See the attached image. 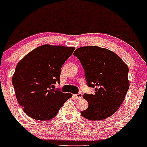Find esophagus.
Returning a JSON list of instances; mask_svg holds the SVG:
<instances>
[{
	"instance_id": "esophagus-1",
	"label": "esophagus",
	"mask_w": 147,
	"mask_h": 147,
	"mask_svg": "<svg viewBox=\"0 0 147 147\" xmlns=\"http://www.w3.org/2000/svg\"><path fill=\"white\" fill-rule=\"evenodd\" d=\"M82 94L81 93H78V94H74V96L75 97L76 99H79V98H82Z\"/></svg>"
}]
</instances>
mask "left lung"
I'll list each match as a JSON object with an SVG mask.
<instances>
[{"mask_svg": "<svg viewBox=\"0 0 147 147\" xmlns=\"http://www.w3.org/2000/svg\"><path fill=\"white\" fill-rule=\"evenodd\" d=\"M74 55L83 67L88 86L96 87L94 94L83 95L89 105L81 115L92 121L109 117L117 111L129 88L128 66L115 53L96 46L78 48Z\"/></svg>", "mask_w": 147, "mask_h": 147, "instance_id": "1", "label": "left lung"}]
</instances>
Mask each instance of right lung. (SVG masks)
<instances>
[{
	"instance_id": "1",
	"label": "right lung",
	"mask_w": 147,
	"mask_h": 147,
	"mask_svg": "<svg viewBox=\"0 0 147 147\" xmlns=\"http://www.w3.org/2000/svg\"><path fill=\"white\" fill-rule=\"evenodd\" d=\"M74 50V47L44 44L17 64L11 81L16 99L30 117L51 119L72 96L55 90L54 85L60 82L61 68Z\"/></svg>"
}]
</instances>
